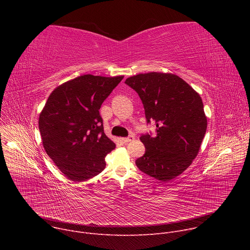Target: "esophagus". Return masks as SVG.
<instances>
[{
  "label": "esophagus",
  "instance_id": "1",
  "mask_svg": "<svg viewBox=\"0 0 250 250\" xmlns=\"http://www.w3.org/2000/svg\"><path fill=\"white\" fill-rule=\"evenodd\" d=\"M133 139H134V136L129 135V136H127V137H123V138H122V141L124 142V144H128V142L132 141Z\"/></svg>",
  "mask_w": 250,
  "mask_h": 250
}]
</instances>
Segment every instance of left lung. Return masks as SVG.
Listing matches in <instances>:
<instances>
[{"instance_id":"left-lung-1","label":"left lung","mask_w":250,"mask_h":250,"mask_svg":"<svg viewBox=\"0 0 250 250\" xmlns=\"http://www.w3.org/2000/svg\"><path fill=\"white\" fill-rule=\"evenodd\" d=\"M125 83L138 94L147 124L156 125V136H140L146 153L135 164L161 182L170 181L191 165L200 150L207 130L202 99L183 79L170 73L138 74Z\"/></svg>"}]
</instances>
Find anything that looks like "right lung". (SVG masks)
<instances>
[{
  "label": "right lung",
  "mask_w": 250,
  "mask_h": 250,
  "mask_svg": "<svg viewBox=\"0 0 250 250\" xmlns=\"http://www.w3.org/2000/svg\"><path fill=\"white\" fill-rule=\"evenodd\" d=\"M124 76L83 75L58 86L40 115L43 147L68 179L80 182L101 173L116 145L104 132L99 110Z\"/></svg>",
  "instance_id": "1"
}]
</instances>
